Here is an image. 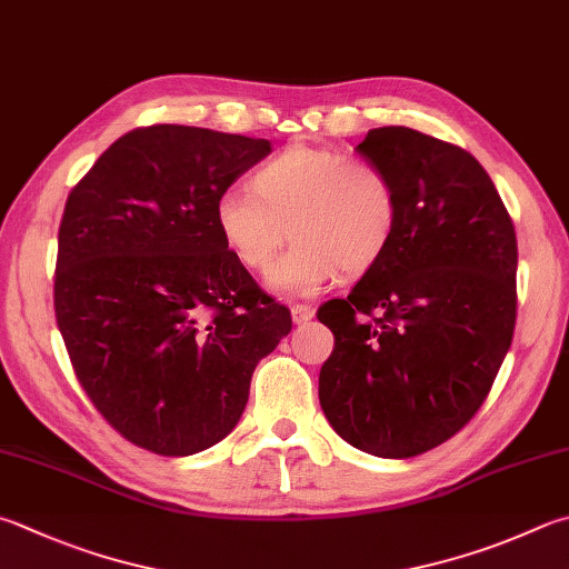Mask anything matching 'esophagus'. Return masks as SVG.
I'll return each instance as SVG.
<instances>
[{"label":"esophagus","mask_w":569,"mask_h":569,"mask_svg":"<svg viewBox=\"0 0 569 569\" xmlns=\"http://www.w3.org/2000/svg\"><path fill=\"white\" fill-rule=\"evenodd\" d=\"M315 317V309L309 307V305H295L292 307V321L295 325H307L309 319Z\"/></svg>","instance_id":"esophagus-1"}]
</instances>
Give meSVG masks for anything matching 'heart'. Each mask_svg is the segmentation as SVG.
Instances as JSON below:
<instances>
[{"mask_svg":"<svg viewBox=\"0 0 569 569\" xmlns=\"http://www.w3.org/2000/svg\"><path fill=\"white\" fill-rule=\"evenodd\" d=\"M248 190L216 200V228L244 270L264 272L289 238L292 248L270 272L289 297L317 295L339 270L377 267L399 228V190L386 170L331 148L292 146L254 170Z\"/></svg>","mask_w":569,"mask_h":569,"instance_id":"1","label":"heart"}]
</instances>
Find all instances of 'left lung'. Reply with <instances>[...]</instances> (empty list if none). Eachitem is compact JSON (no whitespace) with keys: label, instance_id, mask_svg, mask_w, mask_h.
Returning <instances> with one entry per match:
<instances>
[{"label":"left lung","instance_id":"1","mask_svg":"<svg viewBox=\"0 0 569 569\" xmlns=\"http://www.w3.org/2000/svg\"><path fill=\"white\" fill-rule=\"evenodd\" d=\"M357 151L399 190V228L347 299L319 307L335 351L319 371L331 428L359 451L411 458L456 436L488 399L518 317V238L463 148L406 126Z\"/></svg>","mask_w":569,"mask_h":569}]
</instances>
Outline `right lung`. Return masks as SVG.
<instances>
[{"mask_svg":"<svg viewBox=\"0 0 569 569\" xmlns=\"http://www.w3.org/2000/svg\"><path fill=\"white\" fill-rule=\"evenodd\" d=\"M270 151L264 138L143 126L69 192L53 312L86 396L138 448L192 456L222 441L257 361L292 329L216 228V200Z\"/></svg>","mask_w":569,"mask_h":569,"instance_id":"add662e5","label":"right lung"}]
</instances>
